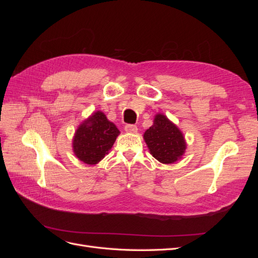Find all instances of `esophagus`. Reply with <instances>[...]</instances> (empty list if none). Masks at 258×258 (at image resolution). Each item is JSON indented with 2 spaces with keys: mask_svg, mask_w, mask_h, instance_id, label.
<instances>
[{
  "mask_svg": "<svg viewBox=\"0 0 258 258\" xmlns=\"http://www.w3.org/2000/svg\"><path fill=\"white\" fill-rule=\"evenodd\" d=\"M124 130L129 132V134H137L138 127L136 124H126V126H124Z\"/></svg>",
  "mask_w": 258,
  "mask_h": 258,
  "instance_id": "esophagus-1",
  "label": "esophagus"
}]
</instances>
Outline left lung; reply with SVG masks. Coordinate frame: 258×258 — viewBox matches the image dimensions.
<instances>
[{
  "label": "left lung",
  "instance_id": "left-lung-1",
  "mask_svg": "<svg viewBox=\"0 0 258 258\" xmlns=\"http://www.w3.org/2000/svg\"><path fill=\"white\" fill-rule=\"evenodd\" d=\"M143 138L153 157L165 165L181 159L187 148L183 132L161 113L155 115L153 126L144 132Z\"/></svg>",
  "mask_w": 258,
  "mask_h": 258
}]
</instances>
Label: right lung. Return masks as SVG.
I'll return each instance as SVG.
<instances>
[{
  "label": "right lung",
  "mask_w": 258,
  "mask_h": 258,
  "mask_svg": "<svg viewBox=\"0 0 258 258\" xmlns=\"http://www.w3.org/2000/svg\"><path fill=\"white\" fill-rule=\"evenodd\" d=\"M119 134L103 112H93L77 127L72 141L73 152L86 165L95 166L111 151Z\"/></svg>",
  "instance_id": "add662e5"
}]
</instances>
